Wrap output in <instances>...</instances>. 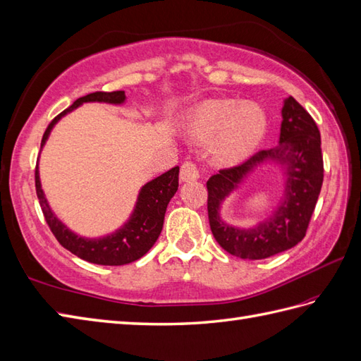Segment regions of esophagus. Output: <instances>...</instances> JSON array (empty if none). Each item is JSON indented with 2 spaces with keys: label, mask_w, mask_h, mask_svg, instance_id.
Returning <instances> with one entry per match:
<instances>
[{
  "label": "esophagus",
  "mask_w": 361,
  "mask_h": 361,
  "mask_svg": "<svg viewBox=\"0 0 361 361\" xmlns=\"http://www.w3.org/2000/svg\"><path fill=\"white\" fill-rule=\"evenodd\" d=\"M199 179V170L196 164H192L190 161L183 162L180 166V180L182 182H192Z\"/></svg>",
  "instance_id": "1"
}]
</instances>
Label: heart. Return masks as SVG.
I'll use <instances>...</instances> for the list:
<instances>
[{"instance_id":"1","label":"heart","mask_w":361,"mask_h":361,"mask_svg":"<svg viewBox=\"0 0 361 361\" xmlns=\"http://www.w3.org/2000/svg\"><path fill=\"white\" fill-rule=\"evenodd\" d=\"M265 133V111L257 104L237 99H208L187 121L188 139L196 144L211 142V157L224 166L247 161Z\"/></svg>"}]
</instances>
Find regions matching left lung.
<instances>
[{
    "mask_svg": "<svg viewBox=\"0 0 361 361\" xmlns=\"http://www.w3.org/2000/svg\"><path fill=\"white\" fill-rule=\"evenodd\" d=\"M265 163L279 164L286 174L284 197L276 209L251 228L224 223L220 208L224 199ZM322 183L323 156L319 127L311 114L289 96L282 107L279 144L208 179V219L214 239L226 252L248 260L267 259L295 247L306 234Z\"/></svg>",
    "mask_w": 361,
    "mask_h": 361,
    "instance_id": "left-lung-1",
    "label": "left lung"
}]
</instances>
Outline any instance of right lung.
Instances as JSON below:
<instances>
[{"instance_id": "right-lung-1", "label": "right lung", "mask_w": 361, "mask_h": 361, "mask_svg": "<svg viewBox=\"0 0 361 361\" xmlns=\"http://www.w3.org/2000/svg\"><path fill=\"white\" fill-rule=\"evenodd\" d=\"M126 92L122 90L110 93L94 92L76 99L68 109L59 113L50 122L46 133L42 136L41 148L46 145L50 131L58 124V121L64 118L67 113L78 109L79 105H82L84 102H104L121 105L126 102ZM35 187H37V196L39 199V205L44 217H46V222L50 226L51 233L56 237V240L66 250L75 254L79 259L96 263V265L119 267L127 265V263L142 257L153 247L157 237H159L164 226L166 207H169V202L176 195L179 187V166H174V169L166 173L157 176L156 179L147 182L139 191L136 205L133 208V213L130 214L128 221L114 233L102 237H94V239L78 235L61 222L54 211H51L41 187L38 165L37 170H35Z\"/></svg>"}]
</instances>
